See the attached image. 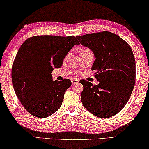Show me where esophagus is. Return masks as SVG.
I'll return each instance as SVG.
<instances>
[{
  "label": "esophagus",
  "instance_id": "1",
  "mask_svg": "<svg viewBox=\"0 0 149 149\" xmlns=\"http://www.w3.org/2000/svg\"><path fill=\"white\" fill-rule=\"evenodd\" d=\"M72 84H77L79 83V80L76 78L72 79Z\"/></svg>",
  "mask_w": 149,
  "mask_h": 149
}]
</instances>
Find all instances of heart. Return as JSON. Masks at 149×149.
<instances>
[{
	"label": "heart",
	"mask_w": 149,
	"mask_h": 149,
	"mask_svg": "<svg viewBox=\"0 0 149 149\" xmlns=\"http://www.w3.org/2000/svg\"><path fill=\"white\" fill-rule=\"evenodd\" d=\"M83 51H90V50L88 49H84Z\"/></svg>",
	"instance_id": "1"
}]
</instances>
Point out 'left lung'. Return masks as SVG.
Wrapping results in <instances>:
<instances>
[{"label": "left lung", "instance_id": "8db88e82", "mask_svg": "<svg viewBox=\"0 0 149 149\" xmlns=\"http://www.w3.org/2000/svg\"><path fill=\"white\" fill-rule=\"evenodd\" d=\"M76 37L94 53L96 59L92 71L99 81L98 85L86 80L81 82V102L96 117L113 116L124 107L134 87L136 62L132 50L124 40L107 31Z\"/></svg>", "mask_w": 149, "mask_h": 149}]
</instances>
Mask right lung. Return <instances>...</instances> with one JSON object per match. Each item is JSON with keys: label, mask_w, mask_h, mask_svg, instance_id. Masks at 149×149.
<instances>
[{"label": "right lung", "mask_w": 149, "mask_h": 149, "mask_svg": "<svg viewBox=\"0 0 149 149\" xmlns=\"http://www.w3.org/2000/svg\"><path fill=\"white\" fill-rule=\"evenodd\" d=\"M75 45L76 37L34 36L24 42L13 63L11 78L17 96L27 111L45 118L61 106L64 95L72 85L69 79L53 81L54 68Z\"/></svg>", "instance_id": "obj_1"}]
</instances>
